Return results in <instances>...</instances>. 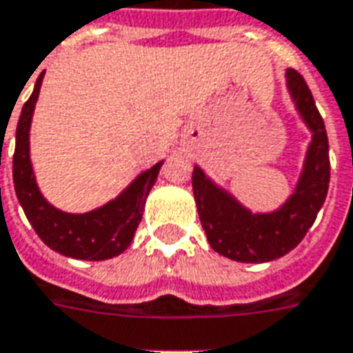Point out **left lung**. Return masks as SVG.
<instances>
[{
	"instance_id": "obj_1",
	"label": "left lung",
	"mask_w": 353,
	"mask_h": 353,
	"mask_svg": "<svg viewBox=\"0 0 353 353\" xmlns=\"http://www.w3.org/2000/svg\"><path fill=\"white\" fill-rule=\"evenodd\" d=\"M287 88L298 114L312 132V143L294 193L277 210L254 214L214 183L202 168L193 170L194 202L206 239L216 252L235 262H271L296 248L314 225L329 191V139L314 95L292 68L287 70Z\"/></svg>"
}]
</instances>
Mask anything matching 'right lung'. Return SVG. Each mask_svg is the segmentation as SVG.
I'll return each mask as SVG.
<instances>
[{
  "label": "right lung",
  "mask_w": 353,
  "mask_h": 353,
  "mask_svg": "<svg viewBox=\"0 0 353 353\" xmlns=\"http://www.w3.org/2000/svg\"><path fill=\"white\" fill-rule=\"evenodd\" d=\"M43 74L36 80L30 99L24 103L17 124V147L13 157V181L17 199L34 231L55 252L99 262L122 254L130 246L143 216L145 199L159 177L162 162L145 170L118 194L114 201L85 214H70L46 201L36 183L30 160V125Z\"/></svg>",
  "instance_id": "1"
}]
</instances>
